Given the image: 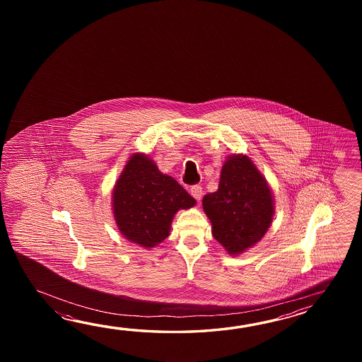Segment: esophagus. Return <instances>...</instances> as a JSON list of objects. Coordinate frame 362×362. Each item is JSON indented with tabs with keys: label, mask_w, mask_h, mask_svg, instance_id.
I'll return each instance as SVG.
<instances>
[{
	"label": "esophagus",
	"mask_w": 362,
	"mask_h": 362,
	"mask_svg": "<svg viewBox=\"0 0 362 362\" xmlns=\"http://www.w3.org/2000/svg\"><path fill=\"white\" fill-rule=\"evenodd\" d=\"M190 194H192V197H194L195 199H202V195H203L202 186H199V185H192V187H190Z\"/></svg>",
	"instance_id": "obj_1"
}]
</instances>
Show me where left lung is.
<instances>
[{"label":"left lung","instance_id":"left-lung-1","mask_svg":"<svg viewBox=\"0 0 362 362\" xmlns=\"http://www.w3.org/2000/svg\"><path fill=\"white\" fill-rule=\"evenodd\" d=\"M214 238L231 255L256 245L273 220V198L267 180L245 155H231L221 170L217 192L203 197Z\"/></svg>","mask_w":362,"mask_h":362}]
</instances>
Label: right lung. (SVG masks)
<instances>
[{"mask_svg": "<svg viewBox=\"0 0 362 362\" xmlns=\"http://www.w3.org/2000/svg\"><path fill=\"white\" fill-rule=\"evenodd\" d=\"M117 228L125 238L151 248L170 235L178 209L197 202L175 178L163 175L153 160L134 154L127 163L112 194Z\"/></svg>", "mask_w": 362, "mask_h": 362, "instance_id": "1", "label": "right lung"}]
</instances>
